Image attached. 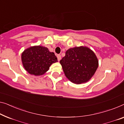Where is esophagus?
I'll list each match as a JSON object with an SVG mask.
<instances>
[{"mask_svg":"<svg viewBox=\"0 0 124 124\" xmlns=\"http://www.w3.org/2000/svg\"><path fill=\"white\" fill-rule=\"evenodd\" d=\"M57 59H58V61H60L61 60V56L60 54H58L57 56Z\"/></svg>","mask_w":124,"mask_h":124,"instance_id":"34e87169","label":"esophagus"}]
</instances>
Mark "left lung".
Returning <instances> with one entry per match:
<instances>
[{
  "label": "left lung",
  "mask_w": 124,
  "mask_h": 124,
  "mask_svg": "<svg viewBox=\"0 0 124 124\" xmlns=\"http://www.w3.org/2000/svg\"><path fill=\"white\" fill-rule=\"evenodd\" d=\"M60 63L68 80L80 84L91 78L99 66V61L91 49L81 46L68 49Z\"/></svg>",
  "instance_id": "1"
}]
</instances>
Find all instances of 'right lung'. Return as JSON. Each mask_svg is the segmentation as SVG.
I'll use <instances>...</instances> for the list:
<instances>
[{
  "instance_id": "right-lung-1",
  "label": "right lung",
  "mask_w": 124,
  "mask_h": 124,
  "mask_svg": "<svg viewBox=\"0 0 124 124\" xmlns=\"http://www.w3.org/2000/svg\"><path fill=\"white\" fill-rule=\"evenodd\" d=\"M22 62L25 70L31 75L40 76L49 70L53 63L58 62L53 52L40 46L31 47L22 53Z\"/></svg>"
}]
</instances>
